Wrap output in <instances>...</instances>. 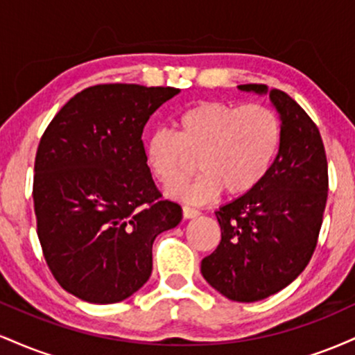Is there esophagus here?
I'll return each instance as SVG.
<instances>
[{
  "instance_id": "esophagus-1",
  "label": "esophagus",
  "mask_w": 355,
  "mask_h": 355,
  "mask_svg": "<svg viewBox=\"0 0 355 355\" xmlns=\"http://www.w3.org/2000/svg\"><path fill=\"white\" fill-rule=\"evenodd\" d=\"M198 215H200V211H198L197 209H193V207H189V205L183 207V217L185 218H195V217H198Z\"/></svg>"
}]
</instances>
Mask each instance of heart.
<instances>
[{
    "label": "heart",
    "instance_id": "b5f03b06",
    "mask_svg": "<svg viewBox=\"0 0 355 355\" xmlns=\"http://www.w3.org/2000/svg\"><path fill=\"white\" fill-rule=\"evenodd\" d=\"M177 126V133L157 128L146 137L145 160L158 182L173 187L193 172L198 158L200 177L168 190L193 203L211 200L222 189L230 195L254 190L282 144L280 118L262 103L198 101L178 115Z\"/></svg>",
    "mask_w": 355,
    "mask_h": 355
}]
</instances>
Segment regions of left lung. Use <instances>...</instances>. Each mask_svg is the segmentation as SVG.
I'll return each instance as SVG.
<instances>
[{
  "instance_id": "obj_1",
  "label": "left lung",
  "mask_w": 355,
  "mask_h": 355,
  "mask_svg": "<svg viewBox=\"0 0 355 355\" xmlns=\"http://www.w3.org/2000/svg\"><path fill=\"white\" fill-rule=\"evenodd\" d=\"M239 89L268 95L282 123V144L267 177L215 211L222 240L202 260V275L227 299L257 302L294 282L315 250L327 202V158L319 128L287 93L254 83Z\"/></svg>"
}]
</instances>
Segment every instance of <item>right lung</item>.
<instances>
[{"instance_id": "1", "label": "right lung", "mask_w": 355, "mask_h": 355, "mask_svg": "<svg viewBox=\"0 0 355 355\" xmlns=\"http://www.w3.org/2000/svg\"><path fill=\"white\" fill-rule=\"evenodd\" d=\"M172 87L110 83L56 113L35 158L33 200L44 260L61 287L92 304L128 299L152 275L153 240L180 223L145 160L148 118Z\"/></svg>"}]
</instances>
